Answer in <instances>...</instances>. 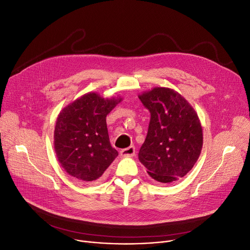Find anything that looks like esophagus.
<instances>
[{
    "label": "esophagus",
    "mask_w": 250,
    "mask_h": 250,
    "mask_svg": "<svg viewBox=\"0 0 250 250\" xmlns=\"http://www.w3.org/2000/svg\"><path fill=\"white\" fill-rule=\"evenodd\" d=\"M136 153V148L134 146H129L127 148H125L121 150V155L124 157H129V156H134Z\"/></svg>",
    "instance_id": "34e87169"
}]
</instances>
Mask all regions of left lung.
I'll return each instance as SVG.
<instances>
[{
    "mask_svg": "<svg viewBox=\"0 0 250 250\" xmlns=\"http://www.w3.org/2000/svg\"><path fill=\"white\" fill-rule=\"evenodd\" d=\"M139 98L151 115L139 160L149 175L159 182L169 183L186 176L203 147L198 115L172 89L154 88Z\"/></svg>",
    "mask_w": 250,
    "mask_h": 250,
    "instance_id": "8db88e82",
    "label": "left lung"
}]
</instances>
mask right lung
<instances>
[{
  "instance_id": "right-lung-1",
  "label": "right lung",
  "mask_w": 250,
  "mask_h": 250,
  "mask_svg": "<svg viewBox=\"0 0 250 250\" xmlns=\"http://www.w3.org/2000/svg\"><path fill=\"white\" fill-rule=\"evenodd\" d=\"M121 100L88 93L60 113L55 128L56 153L63 169L78 181L98 179L117 157L110 145L106 115Z\"/></svg>"
}]
</instances>
